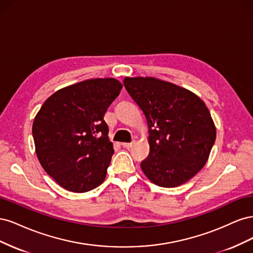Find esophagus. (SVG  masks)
Returning a JSON list of instances; mask_svg holds the SVG:
<instances>
[{"label":"esophagus","instance_id":"esophagus-1","mask_svg":"<svg viewBox=\"0 0 253 253\" xmlns=\"http://www.w3.org/2000/svg\"><path fill=\"white\" fill-rule=\"evenodd\" d=\"M122 144V147L124 148H126V149H129V148H132L133 145L135 144V141H133V142H124V143H121Z\"/></svg>","mask_w":253,"mask_h":253}]
</instances>
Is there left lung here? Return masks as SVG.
<instances>
[{
	"mask_svg": "<svg viewBox=\"0 0 253 253\" xmlns=\"http://www.w3.org/2000/svg\"><path fill=\"white\" fill-rule=\"evenodd\" d=\"M124 84L148 124L142 172L159 187L186 183L205 167L216 138L208 108L191 90L158 78L126 77Z\"/></svg>",
	"mask_w": 253,
	"mask_h": 253,
	"instance_id": "8db88e82",
	"label": "left lung"
}]
</instances>
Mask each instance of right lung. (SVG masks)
<instances>
[{"label": "right lung", "instance_id": "1", "mask_svg": "<svg viewBox=\"0 0 253 253\" xmlns=\"http://www.w3.org/2000/svg\"><path fill=\"white\" fill-rule=\"evenodd\" d=\"M121 88L114 78L84 80L57 90L37 113L36 154L60 187L83 193L105 179L114 148L103 117Z\"/></svg>", "mask_w": 253, "mask_h": 253}]
</instances>
